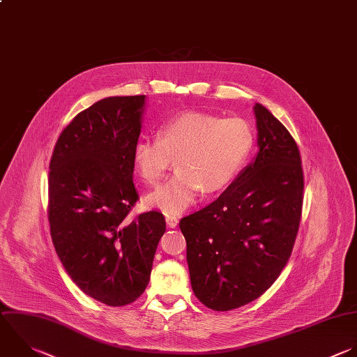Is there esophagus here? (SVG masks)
<instances>
[{"mask_svg": "<svg viewBox=\"0 0 357 357\" xmlns=\"http://www.w3.org/2000/svg\"><path fill=\"white\" fill-rule=\"evenodd\" d=\"M177 223H178L177 218H174V216H167V218H166V225H167L170 229H174V227L177 226Z\"/></svg>", "mask_w": 357, "mask_h": 357, "instance_id": "obj_1", "label": "esophagus"}]
</instances>
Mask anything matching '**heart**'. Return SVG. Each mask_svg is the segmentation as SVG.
Returning a JSON list of instances; mask_svg holds the SVG:
<instances>
[{
	"label": "heart",
	"mask_w": 357,
	"mask_h": 357,
	"mask_svg": "<svg viewBox=\"0 0 357 357\" xmlns=\"http://www.w3.org/2000/svg\"><path fill=\"white\" fill-rule=\"evenodd\" d=\"M251 127L241 119H220L204 112H185L166 120L158 137H141L132 146L135 173L156 185L176 158L177 172L148 194L145 202L167 216L190 208L201 190L225 188L241 170L252 149Z\"/></svg>",
	"instance_id": "heart-1"
}]
</instances>
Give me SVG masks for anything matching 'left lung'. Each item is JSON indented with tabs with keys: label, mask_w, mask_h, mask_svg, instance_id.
Returning a JSON list of instances; mask_svg holds the SVG:
<instances>
[{
	"label": "left lung",
	"mask_w": 357,
	"mask_h": 357,
	"mask_svg": "<svg viewBox=\"0 0 357 357\" xmlns=\"http://www.w3.org/2000/svg\"><path fill=\"white\" fill-rule=\"evenodd\" d=\"M258 152L216 201L180 220L197 298L215 311L258 298L278 279L297 236L303 205L298 148L255 103Z\"/></svg>",
	"instance_id": "1"
}]
</instances>
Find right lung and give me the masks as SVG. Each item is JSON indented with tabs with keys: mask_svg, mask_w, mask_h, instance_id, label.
I'll return each instance as SVG.
<instances>
[{
	"mask_svg": "<svg viewBox=\"0 0 357 357\" xmlns=\"http://www.w3.org/2000/svg\"><path fill=\"white\" fill-rule=\"evenodd\" d=\"M145 95L112 96L81 112L61 132L49 174V222L56 252L75 284L112 307L146 289L166 230L162 213L135 220L132 146Z\"/></svg>",
	"mask_w": 357,
	"mask_h": 357,
	"instance_id": "1",
	"label": "right lung"
}]
</instances>
